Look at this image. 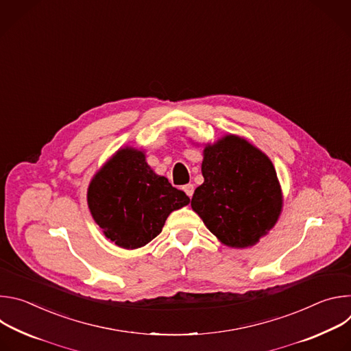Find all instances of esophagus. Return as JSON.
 <instances>
[{"label":"esophagus","mask_w":351,"mask_h":351,"mask_svg":"<svg viewBox=\"0 0 351 351\" xmlns=\"http://www.w3.org/2000/svg\"><path fill=\"white\" fill-rule=\"evenodd\" d=\"M183 191L191 198L193 197V193H194V186L191 184V183H189V184H184L183 186Z\"/></svg>","instance_id":"esophagus-1"}]
</instances>
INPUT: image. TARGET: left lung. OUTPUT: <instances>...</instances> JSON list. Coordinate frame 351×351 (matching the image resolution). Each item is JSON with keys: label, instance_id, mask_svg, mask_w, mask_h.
<instances>
[{"label": "left lung", "instance_id": "obj_1", "mask_svg": "<svg viewBox=\"0 0 351 351\" xmlns=\"http://www.w3.org/2000/svg\"><path fill=\"white\" fill-rule=\"evenodd\" d=\"M204 183L191 198L193 211L225 245H256L276 225L282 187L269 157L237 134L204 144Z\"/></svg>", "mask_w": 351, "mask_h": 351}]
</instances>
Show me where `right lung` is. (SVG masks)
<instances>
[{
	"instance_id": "1",
	"label": "right lung",
	"mask_w": 351,
	"mask_h": 351,
	"mask_svg": "<svg viewBox=\"0 0 351 351\" xmlns=\"http://www.w3.org/2000/svg\"><path fill=\"white\" fill-rule=\"evenodd\" d=\"M190 198L157 175L143 148L121 147L99 168L87 189V206L104 236L125 250H136L157 237L171 213Z\"/></svg>"
}]
</instances>
